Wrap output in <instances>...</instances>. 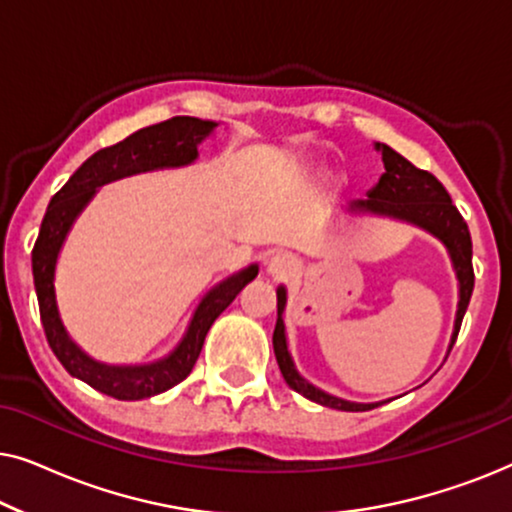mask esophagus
<instances>
[{
    "label": "esophagus",
    "mask_w": 512,
    "mask_h": 512,
    "mask_svg": "<svg viewBox=\"0 0 512 512\" xmlns=\"http://www.w3.org/2000/svg\"><path fill=\"white\" fill-rule=\"evenodd\" d=\"M291 270H293V263H291V258L286 256V254H275V256H270V261H268V272L275 279H282V277H286V275H291Z\"/></svg>",
    "instance_id": "obj_1"
}]
</instances>
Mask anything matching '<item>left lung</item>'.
<instances>
[{"instance_id": "1", "label": "left lung", "mask_w": 512, "mask_h": 512, "mask_svg": "<svg viewBox=\"0 0 512 512\" xmlns=\"http://www.w3.org/2000/svg\"><path fill=\"white\" fill-rule=\"evenodd\" d=\"M377 151L382 153L384 163V174L377 181V186L368 193V200L354 202V212H373V214H387L396 216V219L412 221L417 226H422L433 233L440 240L445 242V247L450 249V256L454 261V268H457L459 277V312H457V324H454V340H457L461 319H464L466 307L471 303V293L475 284L473 275V242L471 233H468V226L464 216L459 214V209L452 205L450 193L445 191V186L433 177L431 172L419 170L410 163L408 158H403L401 153L391 149L387 144H377ZM286 293L284 289L277 291V324L275 333H272V347H275V356L279 363V370H282L286 384L293 391H298L300 396L310 398V401L326 405V408L345 410V412H363L373 410L380 403H349L342 401V398L328 396L324 391L314 389L312 384H307L303 377L296 373L293 368V361L289 356V349H286V338H284V312Z\"/></svg>"}]
</instances>
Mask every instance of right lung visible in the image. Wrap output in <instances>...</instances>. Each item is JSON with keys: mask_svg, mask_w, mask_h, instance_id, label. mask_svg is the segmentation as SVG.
Instances as JSON below:
<instances>
[{"mask_svg": "<svg viewBox=\"0 0 512 512\" xmlns=\"http://www.w3.org/2000/svg\"><path fill=\"white\" fill-rule=\"evenodd\" d=\"M214 125L216 123L212 121H200V118L193 116H174L163 123L132 132L123 142L100 149L53 195L51 205H48L44 214V221H41L39 237L32 249V275L48 345H51L53 354L58 356V361L65 366L69 375L79 377V380L90 384L93 389L111 398H118V401H139V398L163 394V391L172 389L174 384L184 382L191 375L195 361H198L209 326L233 303L237 293L258 275V268L251 265V268L242 270L240 275H233L209 291L198 310H195L186 338L181 340V345L167 359L151 363V366L116 368L102 366V363L88 359L67 338L58 317V307H55V258H58V251L69 226L74 223L76 214L86 207V202L93 198L97 186L128 177V174L156 170V167H177L191 163L198 156V142L212 132Z\"/></svg>", "mask_w": 512, "mask_h": 512, "instance_id": "obj_1", "label": "right lung"}]
</instances>
